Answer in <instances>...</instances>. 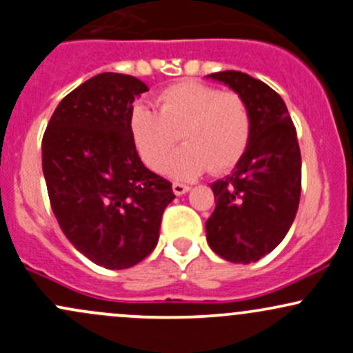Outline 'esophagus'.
Segmentation results:
<instances>
[{
	"label": "esophagus",
	"mask_w": 353,
	"mask_h": 353,
	"mask_svg": "<svg viewBox=\"0 0 353 353\" xmlns=\"http://www.w3.org/2000/svg\"><path fill=\"white\" fill-rule=\"evenodd\" d=\"M189 189H191V188H189L188 184H183V183H174L172 184V191H174V194H176V196L186 194Z\"/></svg>",
	"instance_id": "1"
}]
</instances>
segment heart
I'll list each match as a JSON object with an SVG mask.
<instances>
[{
	"label": "heart",
	"instance_id": "b5f03b06",
	"mask_svg": "<svg viewBox=\"0 0 353 353\" xmlns=\"http://www.w3.org/2000/svg\"><path fill=\"white\" fill-rule=\"evenodd\" d=\"M159 111L135 105L128 128L140 157L154 170L165 167L176 179H192L210 169L225 172L242 159L252 135V117L239 92L220 91L198 81H183L162 89Z\"/></svg>",
	"mask_w": 353,
	"mask_h": 353
}]
</instances>
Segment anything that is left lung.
Masks as SVG:
<instances>
[{
    "mask_svg": "<svg viewBox=\"0 0 353 353\" xmlns=\"http://www.w3.org/2000/svg\"><path fill=\"white\" fill-rule=\"evenodd\" d=\"M208 77L247 103L252 135L230 176L211 184L216 208L206 221L211 250L233 264L261 261L284 240L301 196V152L285 103L272 88L239 70Z\"/></svg>",
    "mask_w": 353,
    "mask_h": 353,
    "instance_id": "obj_1",
    "label": "left lung"
}]
</instances>
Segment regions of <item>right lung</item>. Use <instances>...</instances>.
I'll list each match as a JSON object with an SVG mask.
<instances>
[{"label":"right lung","mask_w":353,"mask_h":353,"mask_svg":"<svg viewBox=\"0 0 353 353\" xmlns=\"http://www.w3.org/2000/svg\"><path fill=\"white\" fill-rule=\"evenodd\" d=\"M147 84L103 72L70 91L42 140L52 211L68 240L105 269H128L159 242L172 184L140 161L128 128Z\"/></svg>","instance_id":"right-lung-1"}]
</instances>
